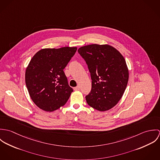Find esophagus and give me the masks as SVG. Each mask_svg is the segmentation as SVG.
<instances>
[{
	"label": "esophagus",
	"instance_id": "1",
	"mask_svg": "<svg viewBox=\"0 0 160 160\" xmlns=\"http://www.w3.org/2000/svg\"><path fill=\"white\" fill-rule=\"evenodd\" d=\"M79 89H80V87H79V86H78L77 87H76V88H74V91H79Z\"/></svg>",
	"mask_w": 160,
	"mask_h": 160
}]
</instances>
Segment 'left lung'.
I'll return each mask as SVG.
<instances>
[{
	"mask_svg": "<svg viewBox=\"0 0 160 160\" xmlns=\"http://www.w3.org/2000/svg\"><path fill=\"white\" fill-rule=\"evenodd\" d=\"M92 79L91 92L86 96L93 108L105 112L118 103L127 87L129 69L122 54L108 44H91L79 48Z\"/></svg>",
	"mask_w": 160,
	"mask_h": 160,
	"instance_id": "1",
	"label": "left lung"
}]
</instances>
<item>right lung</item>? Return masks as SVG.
Segmentation results:
<instances>
[{"label":"right lung","instance_id":"add662e5","mask_svg":"<svg viewBox=\"0 0 160 160\" xmlns=\"http://www.w3.org/2000/svg\"><path fill=\"white\" fill-rule=\"evenodd\" d=\"M76 47L46 48L31 58L25 72V82L32 102L40 109L52 112L64 106L73 91L63 69Z\"/></svg>","mask_w":160,"mask_h":160}]
</instances>
